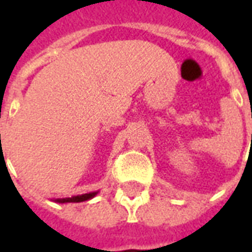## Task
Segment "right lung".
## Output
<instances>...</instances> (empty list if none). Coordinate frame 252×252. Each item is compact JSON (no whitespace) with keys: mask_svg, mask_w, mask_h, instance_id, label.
<instances>
[{"mask_svg":"<svg viewBox=\"0 0 252 252\" xmlns=\"http://www.w3.org/2000/svg\"><path fill=\"white\" fill-rule=\"evenodd\" d=\"M97 193H98V191L85 193V194L81 195H72V197H67V198H57L55 202H59V204H64V202H82V201H88L90 200V198H93Z\"/></svg>","mask_w":252,"mask_h":252,"instance_id":"right-lung-1","label":"right lung"}]
</instances>
